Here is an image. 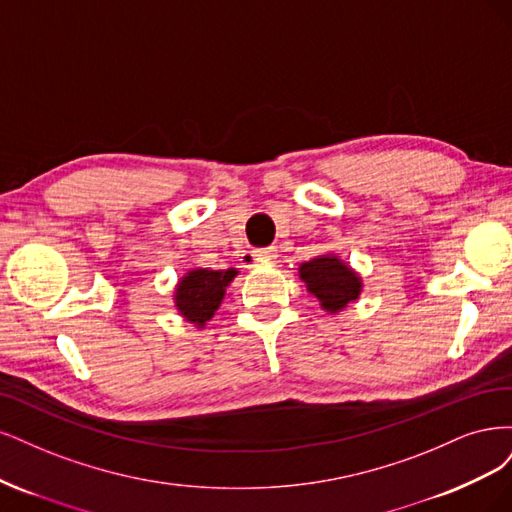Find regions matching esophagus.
<instances>
[{"label": "esophagus", "mask_w": 512, "mask_h": 512, "mask_svg": "<svg viewBox=\"0 0 512 512\" xmlns=\"http://www.w3.org/2000/svg\"><path fill=\"white\" fill-rule=\"evenodd\" d=\"M253 259L257 266H266V263H272L276 259V249L274 246H268V249H259L253 253Z\"/></svg>", "instance_id": "34e87169"}]
</instances>
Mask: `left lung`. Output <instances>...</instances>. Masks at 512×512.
I'll use <instances>...</instances> for the list:
<instances>
[{"instance_id":"obj_1","label":"left lung","mask_w":512,"mask_h":512,"mask_svg":"<svg viewBox=\"0 0 512 512\" xmlns=\"http://www.w3.org/2000/svg\"><path fill=\"white\" fill-rule=\"evenodd\" d=\"M300 276L308 285V291L315 293L321 306L329 312H338L349 302L357 300L361 291L357 274L336 257H319L302 263Z\"/></svg>"}]
</instances>
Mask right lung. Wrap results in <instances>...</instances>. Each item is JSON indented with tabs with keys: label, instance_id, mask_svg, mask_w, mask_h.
Here are the masks:
<instances>
[{
	"label": "right lung",
	"instance_id": "add662e5",
	"mask_svg": "<svg viewBox=\"0 0 512 512\" xmlns=\"http://www.w3.org/2000/svg\"><path fill=\"white\" fill-rule=\"evenodd\" d=\"M236 270L212 272V270H193L180 280L176 289V306L183 315L197 325H204L212 319L214 310L219 308L225 287L232 283Z\"/></svg>",
	"mask_w": 512,
	"mask_h": 512
}]
</instances>
